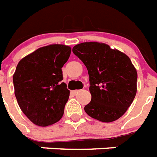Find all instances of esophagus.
<instances>
[{
	"label": "esophagus",
	"instance_id": "esophagus-1",
	"mask_svg": "<svg viewBox=\"0 0 157 157\" xmlns=\"http://www.w3.org/2000/svg\"><path fill=\"white\" fill-rule=\"evenodd\" d=\"M79 91H80V90H75V91H73L72 92H73V94H75V95H76V94L78 93Z\"/></svg>",
	"mask_w": 157,
	"mask_h": 157
}]
</instances>
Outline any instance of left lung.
Here are the masks:
<instances>
[{
  "instance_id": "1",
  "label": "left lung",
  "mask_w": 157,
  "mask_h": 157,
  "mask_svg": "<svg viewBox=\"0 0 157 157\" xmlns=\"http://www.w3.org/2000/svg\"><path fill=\"white\" fill-rule=\"evenodd\" d=\"M72 51L88 71L91 100L85 112L103 122L116 121L126 112L137 91V71L130 59L98 42L78 44Z\"/></svg>"
}]
</instances>
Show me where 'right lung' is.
<instances>
[{
  "mask_svg": "<svg viewBox=\"0 0 157 157\" xmlns=\"http://www.w3.org/2000/svg\"><path fill=\"white\" fill-rule=\"evenodd\" d=\"M71 52L69 46L51 44L36 50L18 62L13 76L20 109L34 124L47 126L64 113L70 91L61 82V68Z\"/></svg>",
  "mask_w": 157,
  "mask_h": 157,
  "instance_id": "obj_1",
  "label": "right lung"
}]
</instances>
